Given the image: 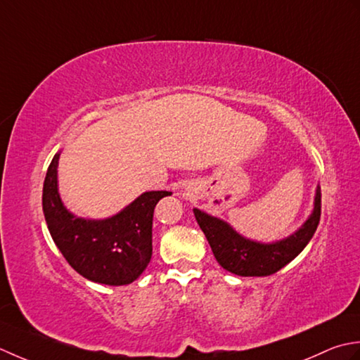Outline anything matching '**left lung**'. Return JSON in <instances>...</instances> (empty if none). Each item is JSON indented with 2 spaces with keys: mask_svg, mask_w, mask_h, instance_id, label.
Instances as JSON below:
<instances>
[{
  "mask_svg": "<svg viewBox=\"0 0 360 360\" xmlns=\"http://www.w3.org/2000/svg\"><path fill=\"white\" fill-rule=\"evenodd\" d=\"M321 214V193L320 186L315 191L314 210L307 221L289 238L262 244V242L250 240L222 219L212 217L207 212L194 208L197 224L208 239L214 258L229 272L239 276H269L283 269L293 258L303 252L309 244L315 230H317Z\"/></svg>",
  "mask_w": 360,
  "mask_h": 360,
  "instance_id": "1",
  "label": "left lung"
}]
</instances>
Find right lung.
<instances>
[{"label":"right lung","mask_w":360,"mask_h":360,"mask_svg":"<svg viewBox=\"0 0 360 360\" xmlns=\"http://www.w3.org/2000/svg\"><path fill=\"white\" fill-rule=\"evenodd\" d=\"M56 153L43 183V212L53 240L79 275L99 284L134 283L152 258L153 210L169 191H149L108 219H84L70 212L57 188Z\"/></svg>","instance_id":"1"}]
</instances>
